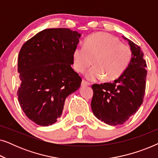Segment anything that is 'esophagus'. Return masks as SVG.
I'll list each match as a JSON object with an SVG mask.
<instances>
[{"label": "esophagus", "mask_w": 158, "mask_h": 158, "mask_svg": "<svg viewBox=\"0 0 158 158\" xmlns=\"http://www.w3.org/2000/svg\"><path fill=\"white\" fill-rule=\"evenodd\" d=\"M90 83H88V81H86L85 80H83L82 81V83H81V85L82 86H86V85H90Z\"/></svg>", "instance_id": "obj_1"}]
</instances>
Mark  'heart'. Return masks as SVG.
<instances>
[{
	"instance_id": "obj_1",
	"label": "heart",
	"mask_w": 158,
	"mask_h": 158,
	"mask_svg": "<svg viewBox=\"0 0 158 158\" xmlns=\"http://www.w3.org/2000/svg\"><path fill=\"white\" fill-rule=\"evenodd\" d=\"M132 52L127 44L106 32H98L88 37L84 47L77 46L73 52V68L83 73L92 64L94 67L86 73V77L96 81L103 77L106 81L117 79L130 64Z\"/></svg>"
}]
</instances>
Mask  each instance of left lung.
<instances>
[{
	"label": "left lung",
	"instance_id": "left-lung-1",
	"mask_svg": "<svg viewBox=\"0 0 158 158\" xmlns=\"http://www.w3.org/2000/svg\"><path fill=\"white\" fill-rule=\"evenodd\" d=\"M124 38L129 42L132 52L128 68L113 83L92 85L94 114L111 126L124 124L134 115L143 102L145 92L147 64L144 54L139 46Z\"/></svg>",
	"mask_w": 158,
	"mask_h": 158
}]
</instances>
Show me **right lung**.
<instances>
[{"instance_id":"right-lung-1","label":"right lung","mask_w":158,"mask_h":158,"mask_svg":"<svg viewBox=\"0 0 158 158\" xmlns=\"http://www.w3.org/2000/svg\"><path fill=\"white\" fill-rule=\"evenodd\" d=\"M81 36L66 28L44 29L21 47L18 100L26 116L35 124L49 126L57 122L67 97L81 86V77L71 68Z\"/></svg>"}]
</instances>
